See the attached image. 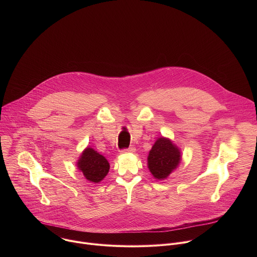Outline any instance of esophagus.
<instances>
[{"instance_id": "obj_1", "label": "esophagus", "mask_w": 257, "mask_h": 257, "mask_svg": "<svg viewBox=\"0 0 257 257\" xmlns=\"http://www.w3.org/2000/svg\"><path fill=\"white\" fill-rule=\"evenodd\" d=\"M135 152V148L134 146H131V148H128V149H124V150H121L120 153L122 154H128V153H134Z\"/></svg>"}]
</instances>
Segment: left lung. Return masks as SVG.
<instances>
[{
	"instance_id": "1",
	"label": "left lung",
	"mask_w": 257,
	"mask_h": 257,
	"mask_svg": "<svg viewBox=\"0 0 257 257\" xmlns=\"http://www.w3.org/2000/svg\"><path fill=\"white\" fill-rule=\"evenodd\" d=\"M181 160L178 148L167 138L161 137L154 144L148 159L149 168L155 178H167L177 168Z\"/></svg>"
}]
</instances>
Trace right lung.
I'll use <instances>...</instances> for the list:
<instances>
[{"label":"right lung","instance_id":"obj_1","mask_svg":"<svg viewBox=\"0 0 257 257\" xmlns=\"http://www.w3.org/2000/svg\"><path fill=\"white\" fill-rule=\"evenodd\" d=\"M77 166L84 177L93 183L100 182L109 170V165L105 158L90 148L83 152Z\"/></svg>","mask_w":257,"mask_h":257}]
</instances>
